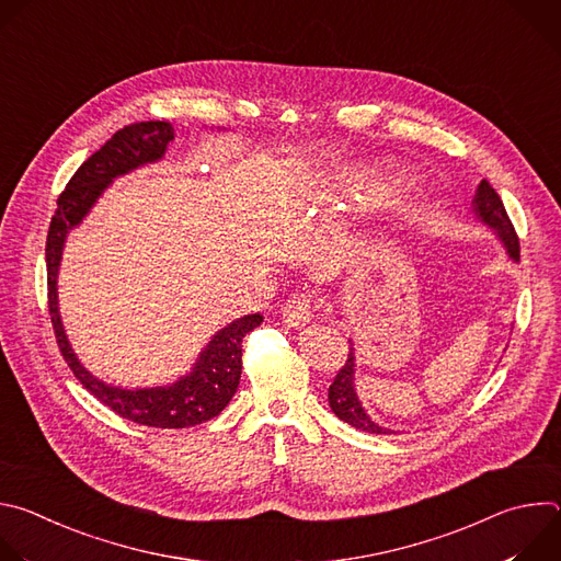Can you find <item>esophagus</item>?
<instances>
[{
	"mask_svg": "<svg viewBox=\"0 0 561 561\" xmlns=\"http://www.w3.org/2000/svg\"><path fill=\"white\" fill-rule=\"evenodd\" d=\"M319 304L312 299V295L306 293H295L288 297V301L282 308V317L288 327H304L306 322L314 317Z\"/></svg>",
	"mask_w": 561,
	"mask_h": 561,
	"instance_id": "1",
	"label": "esophagus"
}]
</instances>
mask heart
Segmentation results:
<instances>
[{
    "label": "heart",
    "mask_w": 561,
    "mask_h": 561,
    "mask_svg": "<svg viewBox=\"0 0 561 561\" xmlns=\"http://www.w3.org/2000/svg\"><path fill=\"white\" fill-rule=\"evenodd\" d=\"M370 186H375V182L366 180L364 173L346 171L337 178V182L333 186V199L337 204H346V206H362L368 199H373Z\"/></svg>",
    "instance_id": "b5f03b06"
}]
</instances>
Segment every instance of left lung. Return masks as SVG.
<instances>
[{
    "label": "left lung",
    "mask_w": 561,
    "mask_h": 561,
    "mask_svg": "<svg viewBox=\"0 0 561 561\" xmlns=\"http://www.w3.org/2000/svg\"><path fill=\"white\" fill-rule=\"evenodd\" d=\"M472 210L479 221H484L489 228L495 230V234L502 239V244L506 253L511 255L513 262H519V239L513 228V221L508 219V213L502 204V197L495 193V188L482 180L474 191L472 197ZM329 404L331 411L346 422L348 426L366 433H377V435H388L392 433L390 428L379 426L377 422L370 420V415L364 411L359 397L355 392V348H351L346 364L340 368L337 377L333 379L329 388Z\"/></svg>",
    "instance_id": "obj_1"
}]
</instances>
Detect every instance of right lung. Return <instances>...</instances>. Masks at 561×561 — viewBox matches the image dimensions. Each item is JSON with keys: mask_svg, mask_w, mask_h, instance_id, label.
I'll return each mask as SVG.
<instances>
[{"mask_svg": "<svg viewBox=\"0 0 561 561\" xmlns=\"http://www.w3.org/2000/svg\"><path fill=\"white\" fill-rule=\"evenodd\" d=\"M173 139L175 130L169 122H139L117 130L70 178L57 199L46 237L48 312L66 364L82 386L113 413L152 428H188L217 417L228 407L242 377V340L264 322V317L260 312L244 314L217 331L199 353L193 370L175 383L128 390L98 379L72 353L57 308V273L66 234L82 224L108 184L144 164L159 162Z\"/></svg>", "mask_w": 561, "mask_h": 561, "instance_id": "1", "label": "right lung"}]
</instances>
